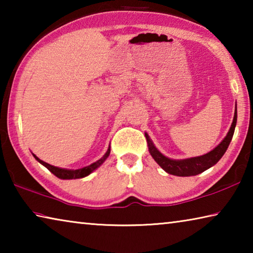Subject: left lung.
I'll use <instances>...</instances> for the list:
<instances>
[{"instance_id": "obj_1", "label": "left lung", "mask_w": 253, "mask_h": 253, "mask_svg": "<svg viewBox=\"0 0 253 253\" xmlns=\"http://www.w3.org/2000/svg\"><path fill=\"white\" fill-rule=\"evenodd\" d=\"M237 106H235L233 122L231 124L229 132L224 137V139L222 140L215 148L212 149V151L209 152L208 154H205V155L186 158V160H170V158L163 155V154L154 146L149 136L145 132V137H146L148 144V151L151 153L154 160L156 161L157 164L169 174L176 175V176H194V175L202 173L204 170L211 168V166L215 165L216 163L221 160V157L224 155V153L226 152V149H228L231 143V139H232L234 134L235 125H237Z\"/></svg>"}]
</instances>
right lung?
I'll return each mask as SVG.
<instances>
[{
	"instance_id": "obj_1",
	"label": "right lung",
	"mask_w": 253,
	"mask_h": 253,
	"mask_svg": "<svg viewBox=\"0 0 253 253\" xmlns=\"http://www.w3.org/2000/svg\"><path fill=\"white\" fill-rule=\"evenodd\" d=\"M109 154H110V147L108 148V151L106 152L105 155L102 156L100 160H98L97 162L92 163L91 165L85 166V168L79 169H66L55 168V166H53V165H50V164H48V163L41 161L40 158H38L36 155H34V154H33V156H34V158H36L38 162L40 163V164L45 166V168L48 169L51 173L54 174L57 177L62 178V179H72V178H81V177L88 176V175L90 174V173H92L96 169L99 168V166L102 164V163L106 161V158L109 156Z\"/></svg>"
}]
</instances>
